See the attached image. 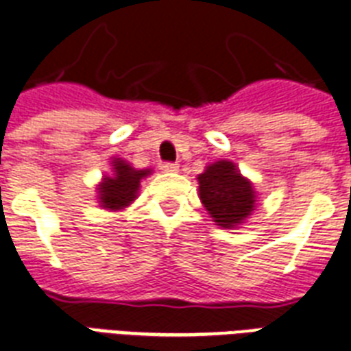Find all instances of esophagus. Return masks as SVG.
<instances>
[{"instance_id":"obj_1","label":"esophagus","mask_w":351,"mask_h":351,"mask_svg":"<svg viewBox=\"0 0 351 351\" xmlns=\"http://www.w3.org/2000/svg\"><path fill=\"white\" fill-rule=\"evenodd\" d=\"M160 169L164 171V173H176V171L180 169V165L176 164V162H164V164H160Z\"/></svg>"}]
</instances>
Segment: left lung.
<instances>
[{
    "label": "left lung",
    "mask_w": 351,
    "mask_h": 351,
    "mask_svg": "<svg viewBox=\"0 0 351 351\" xmlns=\"http://www.w3.org/2000/svg\"><path fill=\"white\" fill-rule=\"evenodd\" d=\"M197 180L200 200L221 228H237L256 208L252 182L241 175L234 162H213Z\"/></svg>",
    "instance_id": "left-lung-1"
}]
</instances>
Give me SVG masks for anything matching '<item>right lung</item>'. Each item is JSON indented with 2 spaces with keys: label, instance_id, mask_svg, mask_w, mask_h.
<instances>
[{
  "label": "right lung",
  "instance_id": "right-lung-1",
  "mask_svg": "<svg viewBox=\"0 0 351 351\" xmlns=\"http://www.w3.org/2000/svg\"><path fill=\"white\" fill-rule=\"evenodd\" d=\"M112 176H104L97 187L99 204L104 210L117 211L132 204L140 191V182L151 175V169H134L123 158L112 160Z\"/></svg>",
  "mask_w": 351,
  "mask_h": 351
}]
</instances>
